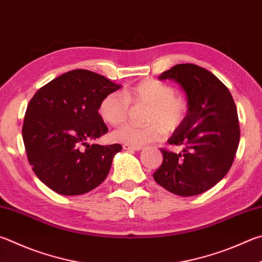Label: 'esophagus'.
Masks as SVG:
<instances>
[{"label":"esophagus","mask_w":262,"mask_h":262,"mask_svg":"<svg viewBox=\"0 0 262 262\" xmlns=\"http://www.w3.org/2000/svg\"><path fill=\"white\" fill-rule=\"evenodd\" d=\"M122 147L125 150H135V151H139L142 149V145H130V144H123Z\"/></svg>","instance_id":"obj_1"}]
</instances>
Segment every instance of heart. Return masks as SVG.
I'll use <instances>...</instances> for the list:
<instances>
[{"instance_id":"1","label":"heart","mask_w":262,"mask_h":262,"mask_svg":"<svg viewBox=\"0 0 262 262\" xmlns=\"http://www.w3.org/2000/svg\"><path fill=\"white\" fill-rule=\"evenodd\" d=\"M130 104L147 105L145 126L126 123L113 133V139L130 145H143L158 141L166 133H173L183 125L189 106L183 97L175 95V89L157 80H144L123 93L113 92L99 103V116L111 126L125 122L129 116Z\"/></svg>"}]
</instances>
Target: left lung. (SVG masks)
<instances>
[{"label": "left lung", "instance_id": "8db88e82", "mask_svg": "<svg viewBox=\"0 0 262 262\" xmlns=\"http://www.w3.org/2000/svg\"><path fill=\"white\" fill-rule=\"evenodd\" d=\"M158 79L181 84L187 93L189 113L168 140L182 151L161 147L164 159L154 179L169 192L196 196L225 178L234 163L241 137L236 104L215 75L194 64L175 65Z\"/></svg>", "mask_w": 262, "mask_h": 262}]
</instances>
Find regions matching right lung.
<instances>
[{
    "label": "right lung",
    "mask_w": 262,
    "mask_h": 262,
    "mask_svg": "<svg viewBox=\"0 0 262 262\" xmlns=\"http://www.w3.org/2000/svg\"><path fill=\"white\" fill-rule=\"evenodd\" d=\"M120 87L92 71L73 70L41 87L28 103L23 123L28 163L55 192L77 196L106 179L122 146L87 141L107 133L98 106Z\"/></svg>",
    "instance_id": "1"
}]
</instances>
